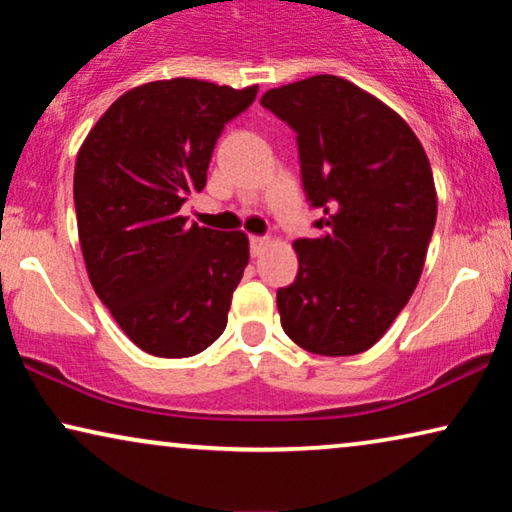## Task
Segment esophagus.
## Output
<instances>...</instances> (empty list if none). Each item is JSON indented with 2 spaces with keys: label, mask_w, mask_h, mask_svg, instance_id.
I'll list each match as a JSON object with an SVG mask.
<instances>
[{
  "label": "esophagus",
  "mask_w": 512,
  "mask_h": 512,
  "mask_svg": "<svg viewBox=\"0 0 512 512\" xmlns=\"http://www.w3.org/2000/svg\"><path fill=\"white\" fill-rule=\"evenodd\" d=\"M249 242H251V256H261L263 251H265V247H268V244H270L268 237H261V235H254Z\"/></svg>",
  "instance_id": "34e87169"
}]
</instances>
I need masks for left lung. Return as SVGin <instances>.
Segmentation results:
<instances>
[{
  "mask_svg": "<svg viewBox=\"0 0 512 512\" xmlns=\"http://www.w3.org/2000/svg\"><path fill=\"white\" fill-rule=\"evenodd\" d=\"M261 104L296 130L300 174L324 216L296 240L298 275L277 291L282 328L298 347L352 356L375 345L422 277L438 198L410 125L340 76L272 88Z\"/></svg>",
  "mask_w": 512,
  "mask_h": 512,
  "instance_id": "1",
  "label": "left lung"
}]
</instances>
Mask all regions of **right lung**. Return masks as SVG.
I'll return each mask as SVG.
<instances>
[{"instance_id": "1", "label": "right lung", "mask_w": 512, "mask_h": 512, "mask_svg": "<svg viewBox=\"0 0 512 512\" xmlns=\"http://www.w3.org/2000/svg\"><path fill=\"white\" fill-rule=\"evenodd\" d=\"M256 93L198 79L144 83L104 111L76 156L90 284L123 333L153 356L200 354L228 324L249 263L247 235L188 223L179 209L205 188L223 125Z\"/></svg>"}]
</instances>
